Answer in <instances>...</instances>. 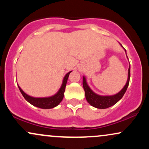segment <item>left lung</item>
<instances>
[{"label":"left lung","instance_id":"obj_1","mask_svg":"<svg viewBox=\"0 0 149 149\" xmlns=\"http://www.w3.org/2000/svg\"><path fill=\"white\" fill-rule=\"evenodd\" d=\"M126 52V51H125ZM130 66L128 69V78L126 85L123 88V90L118 93L116 94L113 96H100V95H97L95 92L92 91V90L89 88L87 84L86 80L85 77L83 78V85L84 88L85 97L88 102L92 107L97 108V109H107V108L112 107L113 105L116 104L118 101L123 97L124 94L125 93L127 90L128 85L130 83Z\"/></svg>","mask_w":149,"mask_h":149}]
</instances>
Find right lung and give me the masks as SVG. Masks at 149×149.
Returning <instances> with one entry per match:
<instances>
[{
	"label": "right lung",
	"instance_id": "obj_1",
	"mask_svg": "<svg viewBox=\"0 0 149 149\" xmlns=\"http://www.w3.org/2000/svg\"><path fill=\"white\" fill-rule=\"evenodd\" d=\"M71 71H70L64 77V80H63L62 85H61V88L56 95L54 96L49 97H44V98H35V97H32L31 96H29L28 95L24 92L23 90L19 87L20 92H21L22 95L24 97V99L28 102H29L31 104L35 107L40 108V109H52V108L57 107L60 102L62 101L63 97H64V93L65 91V88H66V83H67L68 78Z\"/></svg>",
	"mask_w": 149,
	"mask_h": 149
}]
</instances>
